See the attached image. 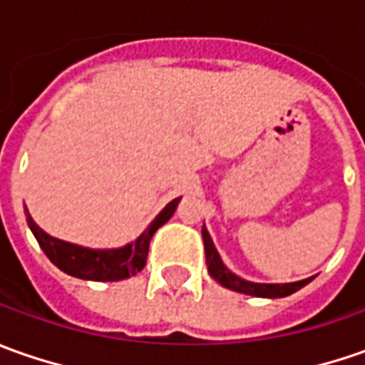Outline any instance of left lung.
<instances>
[{
    "mask_svg": "<svg viewBox=\"0 0 365 365\" xmlns=\"http://www.w3.org/2000/svg\"><path fill=\"white\" fill-rule=\"evenodd\" d=\"M202 236H204V248H206V264L210 274L226 289H232V291H238V293H245V295L252 297H269V299H277V297H287L291 293L299 291L301 287H305L307 283L313 281L311 279H305V281H297V283H284V284H262V283H250V281H245L240 277L232 274L230 270L226 269L222 264L220 257H218V250L214 248V242L210 238V234L206 232V228L202 230Z\"/></svg>",
    "mask_w": 365,
    "mask_h": 365,
    "instance_id": "8db88e82",
    "label": "left lung"
}]
</instances>
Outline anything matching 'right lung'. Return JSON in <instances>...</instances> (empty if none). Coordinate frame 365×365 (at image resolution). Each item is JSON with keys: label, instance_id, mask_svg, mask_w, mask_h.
I'll return each instance as SVG.
<instances>
[{"label": "right lung", "instance_id": "right-lung-1", "mask_svg": "<svg viewBox=\"0 0 365 365\" xmlns=\"http://www.w3.org/2000/svg\"><path fill=\"white\" fill-rule=\"evenodd\" d=\"M178 204H180V197L163 207V212L151 222V226L133 245L115 248V250H91V248H82V246L52 238L32 220L30 214H28V224L32 228L38 245L42 246L46 257L66 274L84 279V281H120L143 270L153 234L159 226H163L173 216Z\"/></svg>", "mask_w": 365, "mask_h": 365}]
</instances>
